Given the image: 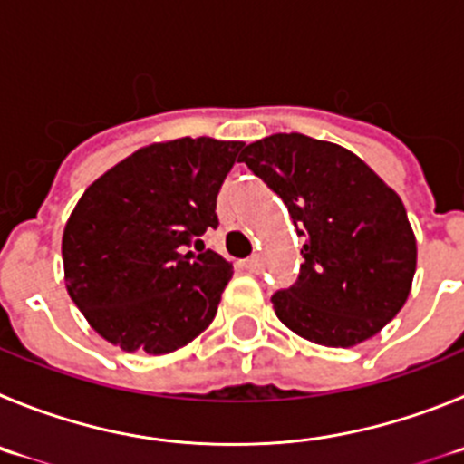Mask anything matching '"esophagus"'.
Masks as SVG:
<instances>
[{
  "instance_id": "obj_1",
  "label": "esophagus",
  "mask_w": 464,
  "mask_h": 464,
  "mask_svg": "<svg viewBox=\"0 0 464 464\" xmlns=\"http://www.w3.org/2000/svg\"><path fill=\"white\" fill-rule=\"evenodd\" d=\"M261 266H263L261 256H249L242 261V268L249 270V273H258V270H261Z\"/></svg>"
}]
</instances>
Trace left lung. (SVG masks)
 Wrapping results in <instances>:
<instances>
[{
    "instance_id": "8db88e82",
    "label": "left lung",
    "mask_w": 464,
    "mask_h": 464,
    "mask_svg": "<svg viewBox=\"0 0 464 464\" xmlns=\"http://www.w3.org/2000/svg\"><path fill=\"white\" fill-rule=\"evenodd\" d=\"M289 208L304 261L273 295L277 319L324 346L377 335L411 291L416 237L400 196L361 157L303 133L249 143L240 160Z\"/></svg>"
}]
</instances>
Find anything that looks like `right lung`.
Returning a JSON list of instances; mask_svg holds the SVG:
<instances>
[{"instance_id":"right-lung-1","label":"right lung","mask_w":464,"mask_h":464,"mask_svg":"<svg viewBox=\"0 0 464 464\" xmlns=\"http://www.w3.org/2000/svg\"><path fill=\"white\" fill-rule=\"evenodd\" d=\"M240 150L206 136L154 143L87 187L62 258L71 300L103 340L160 356L212 324L233 266L201 237L219 227L217 194Z\"/></svg>"}]
</instances>
